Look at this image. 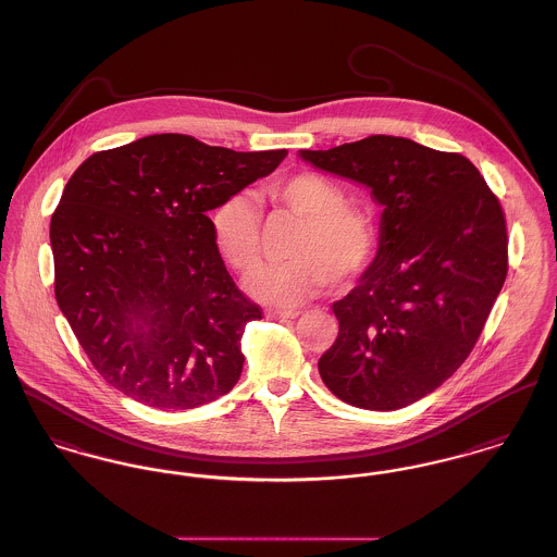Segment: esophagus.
Wrapping results in <instances>:
<instances>
[{"label": "esophagus", "instance_id": "1", "mask_svg": "<svg viewBox=\"0 0 557 557\" xmlns=\"http://www.w3.org/2000/svg\"><path fill=\"white\" fill-rule=\"evenodd\" d=\"M297 314H299V310H268L265 312V317L268 319H296Z\"/></svg>", "mask_w": 557, "mask_h": 557}]
</instances>
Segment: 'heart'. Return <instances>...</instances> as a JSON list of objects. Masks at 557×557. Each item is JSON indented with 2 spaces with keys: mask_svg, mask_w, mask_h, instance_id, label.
<instances>
[{
  "mask_svg": "<svg viewBox=\"0 0 557 557\" xmlns=\"http://www.w3.org/2000/svg\"><path fill=\"white\" fill-rule=\"evenodd\" d=\"M281 211L301 222L289 247L287 263L261 268L249 278V292L274 306H296L327 285L344 289L370 265L377 249V227L370 213L346 202L344 189L325 175L297 173L263 189ZM211 234L218 253L236 272L258 268L263 230L258 205L234 194L211 213Z\"/></svg>",
  "mask_w": 557,
  "mask_h": 557,
  "instance_id": "1",
  "label": "heart"
}]
</instances>
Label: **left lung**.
<instances>
[{
    "mask_svg": "<svg viewBox=\"0 0 557 557\" xmlns=\"http://www.w3.org/2000/svg\"><path fill=\"white\" fill-rule=\"evenodd\" d=\"M299 156L370 187L384 207L377 256L335 301L339 332L319 373L350 406L406 408L465 363L503 289L509 238L500 200L462 153L404 137L371 135Z\"/></svg>",
    "mask_w": 557,
    "mask_h": 557,
    "instance_id": "left-lung-1",
    "label": "left lung"
}]
</instances>
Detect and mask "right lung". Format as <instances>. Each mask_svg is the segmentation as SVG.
I'll return each instance as SVG.
<instances>
[{
  "instance_id": "add662e5",
  "label": "right lung",
  "mask_w": 557,
  "mask_h": 557,
  "mask_svg": "<svg viewBox=\"0 0 557 557\" xmlns=\"http://www.w3.org/2000/svg\"><path fill=\"white\" fill-rule=\"evenodd\" d=\"M285 156L164 133L77 166L50 220L54 296L113 388L177 411L238 382L240 337L261 308L225 270L207 213Z\"/></svg>"
}]
</instances>
